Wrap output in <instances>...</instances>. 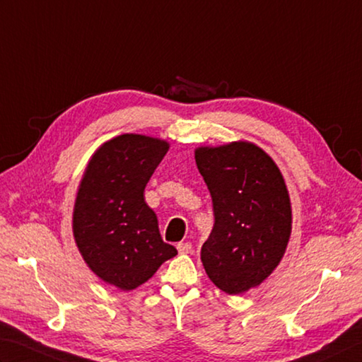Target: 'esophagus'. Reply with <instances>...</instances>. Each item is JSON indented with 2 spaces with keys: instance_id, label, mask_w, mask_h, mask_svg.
<instances>
[{
  "instance_id": "obj_1",
  "label": "esophagus",
  "mask_w": 362,
  "mask_h": 362,
  "mask_svg": "<svg viewBox=\"0 0 362 362\" xmlns=\"http://www.w3.org/2000/svg\"><path fill=\"white\" fill-rule=\"evenodd\" d=\"M177 251H179L180 254L191 252V243L189 242H180L179 245H177Z\"/></svg>"
}]
</instances>
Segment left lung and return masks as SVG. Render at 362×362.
I'll return each mask as SVG.
<instances>
[{
    "instance_id": "1",
    "label": "left lung",
    "mask_w": 362,
    "mask_h": 362,
    "mask_svg": "<svg viewBox=\"0 0 362 362\" xmlns=\"http://www.w3.org/2000/svg\"><path fill=\"white\" fill-rule=\"evenodd\" d=\"M194 158L215 215L201 250L205 273L226 293L247 292L286 252L292 207L284 177L270 155L247 141L197 147Z\"/></svg>"
}]
</instances>
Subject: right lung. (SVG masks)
<instances>
[{
	"instance_id": "add662e5",
	"label": "right lung",
	"mask_w": 362,
	"mask_h": 362,
	"mask_svg": "<svg viewBox=\"0 0 362 362\" xmlns=\"http://www.w3.org/2000/svg\"><path fill=\"white\" fill-rule=\"evenodd\" d=\"M169 148L166 141L125 133L97 148L78 188L74 237L88 267L106 284L133 290L177 250L161 240L144 189Z\"/></svg>"
}]
</instances>
